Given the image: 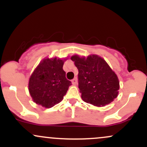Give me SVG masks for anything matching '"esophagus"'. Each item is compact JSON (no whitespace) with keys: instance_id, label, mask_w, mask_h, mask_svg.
Masks as SVG:
<instances>
[{"instance_id":"obj_1","label":"esophagus","mask_w":147,"mask_h":147,"mask_svg":"<svg viewBox=\"0 0 147 147\" xmlns=\"http://www.w3.org/2000/svg\"><path fill=\"white\" fill-rule=\"evenodd\" d=\"M72 83L73 85H76L77 84V78H74L72 80Z\"/></svg>"}]
</instances>
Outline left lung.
<instances>
[{
  "mask_svg": "<svg viewBox=\"0 0 147 147\" xmlns=\"http://www.w3.org/2000/svg\"><path fill=\"white\" fill-rule=\"evenodd\" d=\"M71 60L78 69L79 92L84 102L104 106L117 97L119 80L105 60L97 55L87 58L74 55Z\"/></svg>",
  "mask_w": 147,
  "mask_h": 147,
  "instance_id": "left-lung-1",
  "label": "left lung"
}]
</instances>
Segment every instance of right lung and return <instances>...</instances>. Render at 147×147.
I'll list each match as a JSON object with an SVG mask.
<instances>
[{"instance_id": "obj_1", "label": "right lung", "mask_w": 147, "mask_h": 147, "mask_svg": "<svg viewBox=\"0 0 147 147\" xmlns=\"http://www.w3.org/2000/svg\"><path fill=\"white\" fill-rule=\"evenodd\" d=\"M63 61L45 59L40 62L29 80V92L34 102L51 108L61 102L71 82L65 77Z\"/></svg>"}]
</instances>
